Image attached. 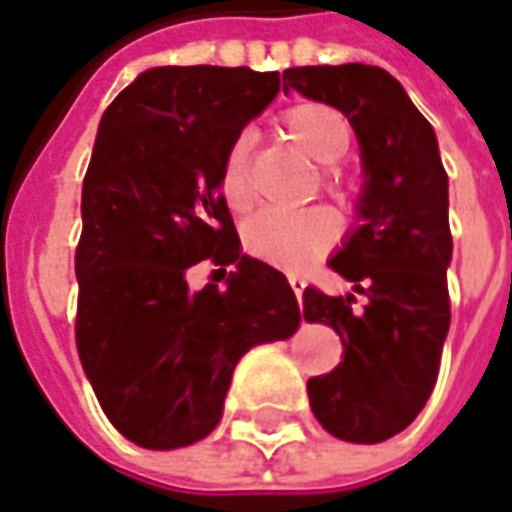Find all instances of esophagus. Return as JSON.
Listing matches in <instances>:
<instances>
[{
  "label": "esophagus",
  "mask_w": 512,
  "mask_h": 512,
  "mask_svg": "<svg viewBox=\"0 0 512 512\" xmlns=\"http://www.w3.org/2000/svg\"><path fill=\"white\" fill-rule=\"evenodd\" d=\"M290 287H292V292H295V295H298V298H301L303 295V287H306V278L303 276H298V273H290Z\"/></svg>",
  "instance_id": "1"
}]
</instances>
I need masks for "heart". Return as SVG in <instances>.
<instances>
[{
  "mask_svg": "<svg viewBox=\"0 0 512 512\" xmlns=\"http://www.w3.org/2000/svg\"><path fill=\"white\" fill-rule=\"evenodd\" d=\"M284 130L317 164H337L351 147V125L337 108L323 102H301L284 114ZM329 189L343 183V175L331 169L326 175ZM220 195L234 214H245L253 206V189L248 178V142L236 139L222 158ZM245 248L264 262L278 267H303L326 250L334 248L340 236V222L326 209L306 211H259L245 225Z\"/></svg>",
  "mask_w": 512,
  "mask_h": 512,
  "instance_id": "b5f03b06",
  "label": "heart"
}]
</instances>
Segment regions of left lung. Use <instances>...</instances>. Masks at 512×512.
<instances>
[{"label":"left lung","mask_w":512,"mask_h":512,"mask_svg":"<svg viewBox=\"0 0 512 512\" xmlns=\"http://www.w3.org/2000/svg\"><path fill=\"white\" fill-rule=\"evenodd\" d=\"M343 111L362 147L357 231L329 262L356 295L303 290V317L343 340V362L306 382L320 426L348 443H382L418 418L438 382L451 301L449 178L435 130L379 66H298L284 91Z\"/></svg>","instance_id":"left-lung-1"}]
</instances>
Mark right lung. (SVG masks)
Listing matches in <instances>:
<instances>
[{
  "mask_svg": "<svg viewBox=\"0 0 512 512\" xmlns=\"http://www.w3.org/2000/svg\"><path fill=\"white\" fill-rule=\"evenodd\" d=\"M278 72L158 66L105 108L83 178L74 340L108 421L144 449H181L222 418L236 362L301 323L290 281L239 250L220 167L273 102ZM197 261L237 270L188 290Z\"/></svg>",
  "mask_w": 512,
  "mask_h": 512,
  "instance_id": "right-lung-1",
  "label": "right lung"
}]
</instances>
